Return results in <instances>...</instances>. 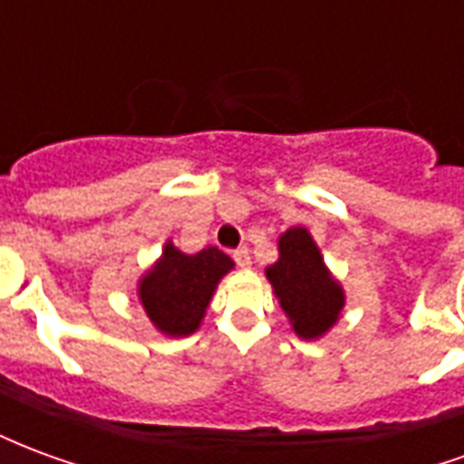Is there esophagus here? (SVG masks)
I'll return each instance as SVG.
<instances>
[{
	"label": "esophagus",
	"instance_id": "34e87169",
	"mask_svg": "<svg viewBox=\"0 0 464 464\" xmlns=\"http://www.w3.org/2000/svg\"><path fill=\"white\" fill-rule=\"evenodd\" d=\"M233 261L238 263L241 268H248L251 266V253H248V248H236L233 251Z\"/></svg>",
	"mask_w": 464,
	"mask_h": 464
}]
</instances>
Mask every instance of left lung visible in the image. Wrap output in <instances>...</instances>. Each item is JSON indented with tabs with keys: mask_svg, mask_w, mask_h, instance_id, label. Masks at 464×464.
Masks as SVG:
<instances>
[{
	"mask_svg": "<svg viewBox=\"0 0 464 464\" xmlns=\"http://www.w3.org/2000/svg\"><path fill=\"white\" fill-rule=\"evenodd\" d=\"M298 338L313 341L331 331L341 318L345 293L323 263L308 228H288L278 238V261L266 268Z\"/></svg>",
	"mask_w": 464,
	"mask_h": 464,
	"instance_id": "left-lung-1",
	"label": "left lung"
}]
</instances>
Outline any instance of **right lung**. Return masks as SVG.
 I'll return each instance as SVG.
<instances>
[{
	"mask_svg": "<svg viewBox=\"0 0 464 464\" xmlns=\"http://www.w3.org/2000/svg\"><path fill=\"white\" fill-rule=\"evenodd\" d=\"M231 268V258L213 246L188 256L169 241L161 258L139 281V301L163 335H191L201 325L216 285Z\"/></svg>",
	"mask_w": 464,
	"mask_h": 464,
	"instance_id": "1",
	"label": "right lung"
}]
</instances>
